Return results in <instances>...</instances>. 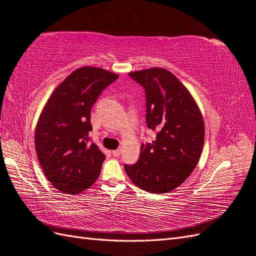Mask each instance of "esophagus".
<instances>
[{
    "instance_id": "1",
    "label": "esophagus",
    "mask_w": 256,
    "mask_h": 256,
    "mask_svg": "<svg viewBox=\"0 0 256 256\" xmlns=\"http://www.w3.org/2000/svg\"><path fill=\"white\" fill-rule=\"evenodd\" d=\"M112 154H113V156H115V158H118L120 155V148H117V150H114L113 152H112Z\"/></svg>"
}]
</instances>
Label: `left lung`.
<instances>
[{
	"label": "left lung",
	"mask_w": 256,
	"mask_h": 256,
	"mask_svg": "<svg viewBox=\"0 0 256 256\" xmlns=\"http://www.w3.org/2000/svg\"><path fill=\"white\" fill-rule=\"evenodd\" d=\"M129 76L146 91V120L156 132V139L142 143L138 162L124 165V170L140 189L167 193L191 175L200 160L204 144L201 110L188 89L164 68L132 72Z\"/></svg>",
	"instance_id": "8db88e82"
}]
</instances>
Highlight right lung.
<instances>
[{
	"mask_svg": "<svg viewBox=\"0 0 256 256\" xmlns=\"http://www.w3.org/2000/svg\"><path fill=\"white\" fill-rule=\"evenodd\" d=\"M117 78L102 68H78L58 84L42 110L36 151L48 180L60 192L77 194L90 188L101 172L105 155L90 142V112Z\"/></svg>",
	"mask_w": 256,
	"mask_h": 256,
	"instance_id": "obj_1",
	"label": "right lung"
}]
</instances>
